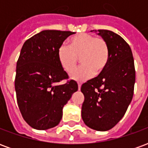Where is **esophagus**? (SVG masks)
<instances>
[{"instance_id":"esophagus-1","label":"esophagus","mask_w":148,"mask_h":148,"mask_svg":"<svg viewBox=\"0 0 148 148\" xmlns=\"http://www.w3.org/2000/svg\"><path fill=\"white\" fill-rule=\"evenodd\" d=\"M81 86H82V84H81V83H78V90H80Z\"/></svg>"}]
</instances>
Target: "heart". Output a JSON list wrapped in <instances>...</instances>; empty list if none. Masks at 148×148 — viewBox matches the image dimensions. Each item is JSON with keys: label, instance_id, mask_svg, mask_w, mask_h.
I'll return each mask as SVG.
<instances>
[{"label": "heart", "instance_id": "b5f03b06", "mask_svg": "<svg viewBox=\"0 0 148 148\" xmlns=\"http://www.w3.org/2000/svg\"><path fill=\"white\" fill-rule=\"evenodd\" d=\"M109 47L105 39L88 33H80L69 39V46L62 44L57 50V58L62 70L71 74L76 69L78 58L82 66L71 74L75 81H85L96 72L101 74L109 63Z\"/></svg>", "mask_w": 148, "mask_h": 148}]
</instances>
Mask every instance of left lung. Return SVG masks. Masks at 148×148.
Listing matches in <instances>:
<instances>
[{
	"mask_svg": "<svg viewBox=\"0 0 148 148\" xmlns=\"http://www.w3.org/2000/svg\"><path fill=\"white\" fill-rule=\"evenodd\" d=\"M109 47V60L97 76L82 84L84 123L92 129L108 131L121 121L132 100L136 71L130 47L119 35L109 30H93Z\"/></svg>",
	"mask_w": 148,
	"mask_h": 148,
	"instance_id": "left-lung-1",
	"label": "left lung"
}]
</instances>
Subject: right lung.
I'll use <instances>...</instances> for the list:
<instances>
[{
  "label": "right lung",
  "mask_w": 148,
  "mask_h": 148,
  "mask_svg": "<svg viewBox=\"0 0 148 148\" xmlns=\"http://www.w3.org/2000/svg\"><path fill=\"white\" fill-rule=\"evenodd\" d=\"M70 31L44 30L25 41L16 63L15 90L24 120L37 130L59 124L62 109L78 89L74 80L59 85L68 74L58 62L57 50Z\"/></svg>",
  "instance_id": "right-lung-1"
}]
</instances>
